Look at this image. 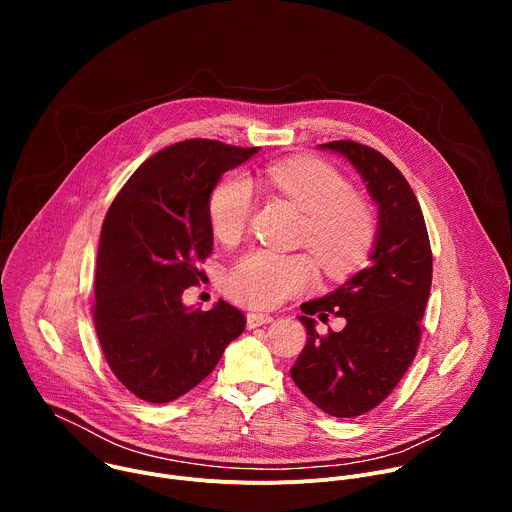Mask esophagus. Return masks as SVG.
Instances as JSON below:
<instances>
[{
  "mask_svg": "<svg viewBox=\"0 0 512 512\" xmlns=\"http://www.w3.org/2000/svg\"><path fill=\"white\" fill-rule=\"evenodd\" d=\"M273 322V316L269 314H261V312H249L247 314V326L249 328H257V326H263V324H269Z\"/></svg>",
  "mask_w": 512,
  "mask_h": 512,
  "instance_id": "34e87169",
  "label": "esophagus"
}]
</instances>
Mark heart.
Here are the masks:
<instances>
[{"mask_svg":"<svg viewBox=\"0 0 512 512\" xmlns=\"http://www.w3.org/2000/svg\"><path fill=\"white\" fill-rule=\"evenodd\" d=\"M249 182L231 176L210 194V227L225 243L237 241L249 223L253 208ZM255 182L304 212L300 241L314 251L328 273H344L367 257L375 239L373 212L330 164L312 158L275 162L265 166ZM314 279L316 263L308 253L253 249L229 269L227 291L247 306L271 308L302 294Z\"/></svg>","mask_w":512,"mask_h":512,"instance_id":"1","label":"heart"}]
</instances>
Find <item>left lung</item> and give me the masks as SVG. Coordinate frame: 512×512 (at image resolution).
Returning a JSON list of instances; mask_svg holds the SVG:
<instances>
[{
    "label": "left lung",
    "mask_w": 512,
    "mask_h": 512,
    "mask_svg": "<svg viewBox=\"0 0 512 512\" xmlns=\"http://www.w3.org/2000/svg\"><path fill=\"white\" fill-rule=\"evenodd\" d=\"M344 156L379 206L371 263L320 300L302 304L308 342L291 367L300 391L332 417L375 409L415 358L431 287V247L421 206L403 174L377 150L350 139L318 145ZM347 320L317 334L313 316Z\"/></svg>",
    "instance_id": "left-lung-1"
}]
</instances>
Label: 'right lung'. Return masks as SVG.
I'll list each match as a JSON object with an SVG mask.
<instances>
[{
	"mask_svg": "<svg viewBox=\"0 0 512 512\" xmlns=\"http://www.w3.org/2000/svg\"><path fill=\"white\" fill-rule=\"evenodd\" d=\"M259 148L186 139L145 160L107 210L95 277V330L113 375L135 397L170 403L206 379L245 330L225 300L184 306L212 251L208 200Z\"/></svg>",
	"mask_w": 512,
	"mask_h": 512,
	"instance_id": "right-lung-1",
	"label": "right lung"
}]
</instances>
